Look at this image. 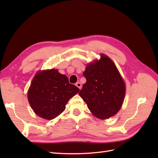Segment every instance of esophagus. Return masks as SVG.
<instances>
[{
  "label": "esophagus",
  "mask_w": 158,
  "mask_h": 158,
  "mask_svg": "<svg viewBox=\"0 0 158 158\" xmlns=\"http://www.w3.org/2000/svg\"><path fill=\"white\" fill-rule=\"evenodd\" d=\"M76 86H77L80 89H81V87H82V84H81V83H80V82H77L76 84Z\"/></svg>",
  "instance_id": "obj_1"
}]
</instances>
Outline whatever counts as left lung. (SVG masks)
I'll use <instances>...</instances> for the list:
<instances>
[{
  "label": "left lung",
  "instance_id": "1",
  "mask_svg": "<svg viewBox=\"0 0 158 158\" xmlns=\"http://www.w3.org/2000/svg\"><path fill=\"white\" fill-rule=\"evenodd\" d=\"M100 59L87 64L84 84L79 95L93 115L107 119L118 112L126 94V85L117 66L108 56L100 53Z\"/></svg>",
  "mask_w": 158,
  "mask_h": 158
}]
</instances>
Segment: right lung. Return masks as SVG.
I'll return each mask as SVG.
<instances>
[{"instance_id":"add662e5","label":"right lung","mask_w":158,"mask_h":158,"mask_svg":"<svg viewBox=\"0 0 158 158\" xmlns=\"http://www.w3.org/2000/svg\"><path fill=\"white\" fill-rule=\"evenodd\" d=\"M79 91L69 83L67 76L51 69L37 72L27 94L33 112L41 118L52 120L64 111L69 99Z\"/></svg>"}]
</instances>
